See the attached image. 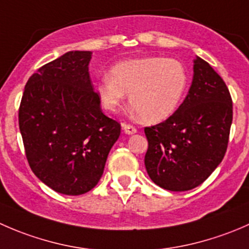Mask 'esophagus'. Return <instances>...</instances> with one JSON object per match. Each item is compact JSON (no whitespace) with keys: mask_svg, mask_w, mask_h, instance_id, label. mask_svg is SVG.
<instances>
[{"mask_svg":"<svg viewBox=\"0 0 249 249\" xmlns=\"http://www.w3.org/2000/svg\"><path fill=\"white\" fill-rule=\"evenodd\" d=\"M123 130H124V132L126 135H132V134H136L137 132V129L135 126H132V125L130 124H123Z\"/></svg>","mask_w":249,"mask_h":249,"instance_id":"1","label":"esophagus"}]
</instances>
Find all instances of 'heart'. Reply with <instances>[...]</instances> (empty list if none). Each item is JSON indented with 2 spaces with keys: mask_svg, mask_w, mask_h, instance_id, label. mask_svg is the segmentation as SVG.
I'll list each match as a JSON object with an SVG mask.
<instances>
[{
  "mask_svg": "<svg viewBox=\"0 0 249 249\" xmlns=\"http://www.w3.org/2000/svg\"><path fill=\"white\" fill-rule=\"evenodd\" d=\"M188 85V72L176 59L148 56L115 64L102 77L97 94L105 109L115 112L130 94V107L142 122L159 123L175 113Z\"/></svg>",
  "mask_w": 249,
  "mask_h": 249,
  "instance_id": "1",
  "label": "heart"
}]
</instances>
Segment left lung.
<instances>
[{
    "instance_id": "left-lung-1",
    "label": "left lung",
    "mask_w": 249,
    "mask_h": 249,
    "mask_svg": "<svg viewBox=\"0 0 249 249\" xmlns=\"http://www.w3.org/2000/svg\"><path fill=\"white\" fill-rule=\"evenodd\" d=\"M232 123V100L222 77L196 56L187 97L165 122L144 127L150 179L171 192L205 182L222 162Z\"/></svg>"
}]
</instances>
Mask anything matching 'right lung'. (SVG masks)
Here are the masks:
<instances>
[{
    "label": "right lung",
    "mask_w": 249,
    "mask_h": 249,
    "mask_svg": "<svg viewBox=\"0 0 249 249\" xmlns=\"http://www.w3.org/2000/svg\"><path fill=\"white\" fill-rule=\"evenodd\" d=\"M91 52H69L37 70L25 85L19 129L39 180L65 195L99 183L120 124L105 115L89 76Z\"/></svg>",
    "instance_id": "1"
}]
</instances>
